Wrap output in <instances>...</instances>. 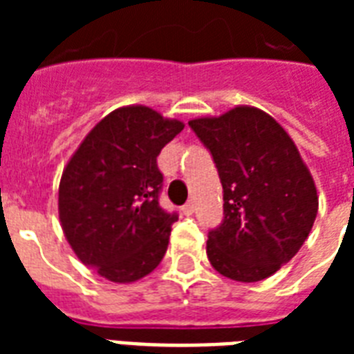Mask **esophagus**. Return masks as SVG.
I'll return each mask as SVG.
<instances>
[{"mask_svg":"<svg viewBox=\"0 0 354 354\" xmlns=\"http://www.w3.org/2000/svg\"><path fill=\"white\" fill-rule=\"evenodd\" d=\"M182 213H183V215H187V216L193 215V213H194V204H193V202H187V204L183 205Z\"/></svg>","mask_w":354,"mask_h":354,"instance_id":"34e87169","label":"esophagus"}]
</instances>
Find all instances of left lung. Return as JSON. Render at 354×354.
Here are the masks:
<instances>
[{"label":"left lung","instance_id":"1","mask_svg":"<svg viewBox=\"0 0 354 354\" xmlns=\"http://www.w3.org/2000/svg\"><path fill=\"white\" fill-rule=\"evenodd\" d=\"M189 127L209 149L224 189V221L207 235L211 266L241 283L266 279L313 230V174L285 128L255 106L191 119Z\"/></svg>","mask_w":354,"mask_h":354}]
</instances>
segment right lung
Masks as SVG:
<instances>
[{
  "label": "right lung",
  "mask_w": 354,
  "mask_h": 354,
  "mask_svg": "<svg viewBox=\"0 0 354 354\" xmlns=\"http://www.w3.org/2000/svg\"><path fill=\"white\" fill-rule=\"evenodd\" d=\"M149 106L132 104L97 122L64 167L60 226L75 255L112 283H133L161 263L176 213L158 204L156 158L183 130Z\"/></svg>",
  "instance_id": "obj_1"
}]
</instances>
